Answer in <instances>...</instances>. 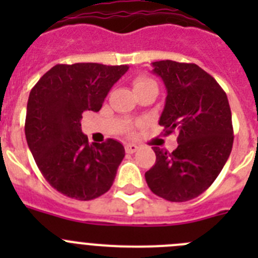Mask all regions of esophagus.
Returning a JSON list of instances; mask_svg holds the SVG:
<instances>
[{
    "label": "esophagus",
    "instance_id": "esophagus-1",
    "mask_svg": "<svg viewBox=\"0 0 258 258\" xmlns=\"http://www.w3.org/2000/svg\"><path fill=\"white\" fill-rule=\"evenodd\" d=\"M138 146L137 145H133V143H129V145L125 146V151H126V154H134V152L138 151Z\"/></svg>",
    "mask_w": 258,
    "mask_h": 258
}]
</instances>
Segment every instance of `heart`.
I'll use <instances>...</instances> for the list:
<instances>
[{"mask_svg": "<svg viewBox=\"0 0 258 258\" xmlns=\"http://www.w3.org/2000/svg\"><path fill=\"white\" fill-rule=\"evenodd\" d=\"M149 85H155V86H156L155 81H152V80L149 79V77L140 76V77H137V79L133 81L134 90H138V89L145 88V86H149ZM129 133H133V131H129Z\"/></svg>", "mask_w": 258, "mask_h": 258, "instance_id": "obj_1", "label": "heart"}]
</instances>
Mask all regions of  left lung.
<instances>
[{
	"mask_svg": "<svg viewBox=\"0 0 258 258\" xmlns=\"http://www.w3.org/2000/svg\"><path fill=\"white\" fill-rule=\"evenodd\" d=\"M152 72L166 88L159 124L164 134L178 132L173 152L152 147L156 161L145 173L150 190L169 202L199 197L217 178L234 142L231 109L226 93L194 63L159 60Z\"/></svg>",
	"mask_w": 258,
	"mask_h": 258,
	"instance_id": "8db88e82",
	"label": "left lung"
}]
</instances>
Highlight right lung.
<instances>
[{
	"label": "right lung",
	"mask_w": 258,
	"mask_h": 258,
	"mask_svg": "<svg viewBox=\"0 0 258 258\" xmlns=\"http://www.w3.org/2000/svg\"><path fill=\"white\" fill-rule=\"evenodd\" d=\"M127 66L56 64L32 88L26 138L38 169L51 187L77 200H92L111 188L125 156L115 140L89 145L81 132L85 111L98 112Z\"/></svg>",
	"instance_id": "right-lung-1"
}]
</instances>
